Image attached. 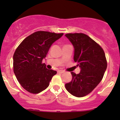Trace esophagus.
Instances as JSON below:
<instances>
[{
  "instance_id": "obj_1",
  "label": "esophagus",
  "mask_w": 120,
  "mask_h": 120,
  "mask_svg": "<svg viewBox=\"0 0 120 120\" xmlns=\"http://www.w3.org/2000/svg\"><path fill=\"white\" fill-rule=\"evenodd\" d=\"M57 72H58L59 73H63L64 71H57Z\"/></svg>"
}]
</instances>
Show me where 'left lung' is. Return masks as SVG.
Listing matches in <instances>:
<instances>
[{
  "label": "left lung",
  "mask_w": 120,
  "mask_h": 120,
  "mask_svg": "<svg viewBox=\"0 0 120 120\" xmlns=\"http://www.w3.org/2000/svg\"><path fill=\"white\" fill-rule=\"evenodd\" d=\"M65 36L74 48V60L81 68L79 74L71 72L72 79L65 84L67 91L77 97L90 94L101 81L107 69L105 53L95 41L83 33H68Z\"/></svg>",
  "instance_id": "1"
}]
</instances>
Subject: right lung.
Returning a JSON list of instances; mask_svg holds the SVG:
<instances>
[{
	"label": "right lung",
	"instance_id": "right-lung-1",
	"mask_svg": "<svg viewBox=\"0 0 120 120\" xmlns=\"http://www.w3.org/2000/svg\"><path fill=\"white\" fill-rule=\"evenodd\" d=\"M63 33L38 31L29 35L17 47L13 55V71L18 81L27 91L38 94L47 89L57 71L42 63L53 42Z\"/></svg>",
	"mask_w": 120,
	"mask_h": 120
}]
</instances>
